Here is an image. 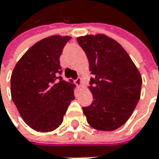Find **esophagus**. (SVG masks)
I'll return each mask as SVG.
<instances>
[{"label":"esophagus","mask_w":159,"mask_h":159,"mask_svg":"<svg viewBox=\"0 0 159 159\" xmlns=\"http://www.w3.org/2000/svg\"><path fill=\"white\" fill-rule=\"evenodd\" d=\"M75 83H76V85H77L78 87H80L81 84H82V80H81L80 78H78V79L75 80Z\"/></svg>","instance_id":"obj_1"}]
</instances>
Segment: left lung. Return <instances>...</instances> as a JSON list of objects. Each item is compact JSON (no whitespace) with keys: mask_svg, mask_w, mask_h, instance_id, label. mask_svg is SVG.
<instances>
[{"mask_svg":"<svg viewBox=\"0 0 159 159\" xmlns=\"http://www.w3.org/2000/svg\"><path fill=\"white\" fill-rule=\"evenodd\" d=\"M78 43L89 60V89L93 102L83 107L89 125L113 131L125 125L140 99L142 77L127 52L103 34L79 36Z\"/></svg>","mask_w":159,"mask_h":159,"instance_id":"8db88e82","label":"left lung"}]
</instances>
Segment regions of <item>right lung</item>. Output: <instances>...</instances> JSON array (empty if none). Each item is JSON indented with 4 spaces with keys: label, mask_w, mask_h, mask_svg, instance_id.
I'll return each mask as SVG.
<instances>
[{
    "label": "right lung",
    "mask_w": 159,
    "mask_h": 159,
    "mask_svg": "<svg viewBox=\"0 0 159 159\" xmlns=\"http://www.w3.org/2000/svg\"><path fill=\"white\" fill-rule=\"evenodd\" d=\"M70 38L55 34L38 41L24 54L11 72V99L23 120L37 132L57 129L75 99V84L58 77L59 57Z\"/></svg>",
    "instance_id": "right-lung-1"
}]
</instances>
